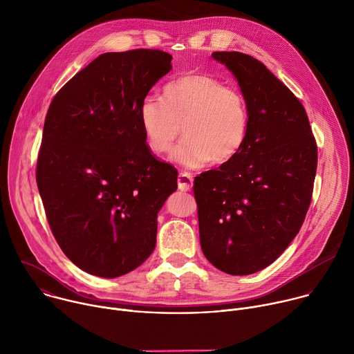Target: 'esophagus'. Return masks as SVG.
I'll return each instance as SVG.
<instances>
[{
    "mask_svg": "<svg viewBox=\"0 0 354 354\" xmlns=\"http://www.w3.org/2000/svg\"><path fill=\"white\" fill-rule=\"evenodd\" d=\"M192 186H193L192 175L187 174V172H180L178 175V187L183 192H187V190L192 189Z\"/></svg>",
    "mask_w": 354,
    "mask_h": 354,
    "instance_id": "obj_1",
    "label": "esophagus"
}]
</instances>
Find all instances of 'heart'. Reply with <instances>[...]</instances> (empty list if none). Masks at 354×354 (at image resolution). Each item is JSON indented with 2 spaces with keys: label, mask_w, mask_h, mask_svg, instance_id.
<instances>
[{
  "label": "heart",
  "mask_w": 354,
  "mask_h": 354,
  "mask_svg": "<svg viewBox=\"0 0 354 354\" xmlns=\"http://www.w3.org/2000/svg\"><path fill=\"white\" fill-rule=\"evenodd\" d=\"M138 124L147 147L161 156L171 151L183 126L185 140L171 160L186 168L225 164L242 149L249 127L242 93L207 74H186L167 85L164 100L145 96Z\"/></svg>",
  "instance_id": "b5f03b06"
}]
</instances>
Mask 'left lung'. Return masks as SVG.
I'll use <instances>...</instances> for the list:
<instances>
[{
	"mask_svg": "<svg viewBox=\"0 0 354 354\" xmlns=\"http://www.w3.org/2000/svg\"><path fill=\"white\" fill-rule=\"evenodd\" d=\"M238 81L249 127L239 154L194 178L200 245L224 273L246 276L273 263L308 212L318 151L307 112L259 60L214 52Z\"/></svg>",
	"mask_w": 354,
	"mask_h": 354,
	"instance_id": "8db88e82",
	"label": "left lung"
}]
</instances>
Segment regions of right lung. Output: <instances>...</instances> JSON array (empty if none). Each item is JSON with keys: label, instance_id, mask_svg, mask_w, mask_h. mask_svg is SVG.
Wrapping results in <instances>:
<instances>
[{"label": "right lung", "instance_id": "1", "mask_svg": "<svg viewBox=\"0 0 354 354\" xmlns=\"http://www.w3.org/2000/svg\"><path fill=\"white\" fill-rule=\"evenodd\" d=\"M172 56L104 53L75 74L47 111L36 180L66 257L105 279L138 268L156 248L157 217L178 171L145 144L138 106Z\"/></svg>", "mask_w": 354, "mask_h": 354}]
</instances>
